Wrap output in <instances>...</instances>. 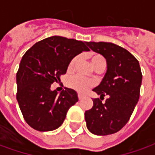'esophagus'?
Here are the masks:
<instances>
[{"instance_id":"1","label":"esophagus","mask_w":155,"mask_h":155,"mask_svg":"<svg viewBox=\"0 0 155 155\" xmlns=\"http://www.w3.org/2000/svg\"><path fill=\"white\" fill-rule=\"evenodd\" d=\"M83 97H84V96L81 94H78V99H79V101H81V100L83 99Z\"/></svg>"}]
</instances>
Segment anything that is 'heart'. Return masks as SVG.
<instances>
[{
	"label": "heart",
	"instance_id": "1",
	"mask_svg": "<svg viewBox=\"0 0 155 155\" xmlns=\"http://www.w3.org/2000/svg\"><path fill=\"white\" fill-rule=\"evenodd\" d=\"M90 57H91L92 64L95 69L100 65L105 64V60L101 54H94H94H91ZM78 60H79V56H74V58L71 59V61H70V63L68 64V71H72L74 70ZM67 84L69 87L73 89L74 91H78L80 93H84L90 88L93 87L94 83L92 81L84 80V79L81 78L79 75H74V76H72L68 80Z\"/></svg>",
	"mask_w": 155,
	"mask_h": 155
}]
</instances>
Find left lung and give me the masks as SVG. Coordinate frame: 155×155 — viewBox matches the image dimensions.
<instances>
[{
    "label": "left lung",
    "instance_id": "obj_1",
    "mask_svg": "<svg viewBox=\"0 0 155 155\" xmlns=\"http://www.w3.org/2000/svg\"><path fill=\"white\" fill-rule=\"evenodd\" d=\"M107 61V71L100 85L93 91L101 99L93 100V107L85 111L88 130L97 135L120 131L130 120L139 101L142 73L136 58L124 48L110 42H86ZM105 95L108 99L102 103Z\"/></svg>",
    "mask_w": 155,
    "mask_h": 155
}]
</instances>
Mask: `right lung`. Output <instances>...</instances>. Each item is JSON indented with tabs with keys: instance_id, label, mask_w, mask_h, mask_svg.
Instances as JSON below:
<instances>
[{
	"instance_id": "right-lung-1",
	"label": "right lung",
	"mask_w": 155,
	"mask_h": 155,
	"mask_svg": "<svg viewBox=\"0 0 155 155\" xmlns=\"http://www.w3.org/2000/svg\"><path fill=\"white\" fill-rule=\"evenodd\" d=\"M88 51L85 42L54 35L36 42L23 55L16 73V100L34 130L51 131L63 124L77 94L67 88L58 94L51 84L61 81L72 58Z\"/></svg>"
}]
</instances>
